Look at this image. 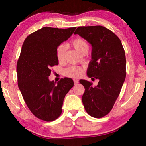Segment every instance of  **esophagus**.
I'll use <instances>...</instances> for the list:
<instances>
[{
  "label": "esophagus",
  "instance_id": "obj_1",
  "mask_svg": "<svg viewBox=\"0 0 146 146\" xmlns=\"http://www.w3.org/2000/svg\"><path fill=\"white\" fill-rule=\"evenodd\" d=\"M73 81H74V84H75V85H77L78 83V80L75 79V80H73Z\"/></svg>",
  "mask_w": 146,
  "mask_h": 146
}]
</instances>
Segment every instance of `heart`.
<instances>
[{
    "label": "heart",
    "instance_id": "1",
    "mask_svg": "<svg viewBox=\"0 0 146 146\" xmlns=\"http://www.w3.org/2000/svg\"><path fill=\"white\" fill-rule=\"evenodd\" d=\"M71 45L80 54H85L89 50V46L86 40L82 38L74 39L71 41ZM66 53V46L64 44L59 45L56 49V56L59 62L63 61ZM83 73V68L80 66H73L68 68L64 71V75L71 78H78Z\"/></svg>",
    "mask_w": 146,
    "mask_h": 146
}]
</instances>
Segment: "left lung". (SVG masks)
<instances>
[{
  "instance_id": "obj_1",
  "label": "left lung",
  "mask_w": 146,
  "mask_h": 146,
  "mask_svg": "<svg viewBox=\"0 0 146 146\" xmlns=\"http://www.w3.org/2000/svg\"><path fill=\"white\" fill-rule=\"evenodd\" d=\"M92 46V60L86 74L98 79V85L80 80L85 93L82 100L90 115L101 118L112 109L126 76V59L120 39L101 26L78 27L75 32Z\"/></svg>"
}]
</instances>
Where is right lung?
<instances>
[{"label":"right lung","instance_id":"1","mask_svg":"<svg viewBox=\"0 0 146 146\" xmlns=\"http://www.w3.org/2000/svg\"><path fill=\"white\" fill-rule=\"evenodd\" d=\"M76 27L59 29L44 27L27 37L17 64L18 86L31 111L47 122L62 112L65 95L73 87L70 78L57 83L50 81L51 68L58 65L56 49L70 38Z\"/></svg>","mask_w":146,"mask_h":146}]
</instances>
